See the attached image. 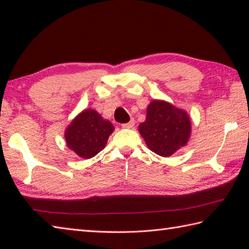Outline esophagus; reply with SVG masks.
<instances>
[{
    "label": "esophagus",
    "mask_w": 249,
    "mask_h": 249,
    "mask_svg": "<svg viewBox=\"0 0 249 249\" xmlns=\"http://www.w3.org/2000/svg\"><path fill=\"white\" fill-rule=\"evenodd\" d=\"M134 125H135V122H134V120H132V121H129L128 123H125V124L122 125V127H124V128H134Z\"/></svg>",
    "instance_id": "1"
}]
</instances>
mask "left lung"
<instances>
[{
	"instance_id": "8db88e82",
	"label": "left lung",
	"mask_w": 249,
	"mask_h": 249,
	"mask_svg": "<svg viewBox=\"0 0 249 249\" xmlns=\"http://www.w3.org/2000/svg\"><path fill=\"white\" fill-rule=\"evenodd\" d=\"M148 148L161 157H169L188 144L191 119L184 109L167 101L153 100L147 107L144 123L138 126Z\"/></svg>"
}]
</instances>
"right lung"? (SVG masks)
<instances>
[{
	"label": "right lung",
	"mask_w": 249,
	"mask_h": 249,
	"mask_svg": "<svg viewBox=\"0 0 249 249\" xmlns=\"http://www.w3.org/2000/svg\"><path fill=\"white\" fill-rule=\"evenodd\" d=\"M114 126L95 109L86 108L74 117L65 132L66 144L79 157L90 159L104 149Z\"/></svg>",
	"instance_id": "1"
}]
</instances>
